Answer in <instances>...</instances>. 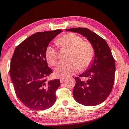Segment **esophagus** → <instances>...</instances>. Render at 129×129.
Wrapping results in <instances>:
<instances>
[{
	"label": "esophagus",
	"mask_w": 129,
	"mask_h": 129,
	"mask_svg": "<svg viewBox=\"0 0 129 129\" xmlns=\"http://www.w3.org/2000/svg\"><path fill=\"white\" fill-rule=\"evenodd\" d=\"M65 80H66V78H64V77H61V78H60V81H61V83H62L63 81Z\"/></svg>",
	"instance_id": "34e87169"
}]
</instances>
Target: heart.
Masks as SVG:
<instances>
[{
    "label": "heart",
    "mask_w": 129,
    "mask_h": 129,
    "mask_svg": "<svg viewBox=\"0 0 129 129\" xmlns=\"http://www.w3.org/2000/svg\"><path fill=\"white\" fill-rule=\"evenodd\" d=\"M56 44L61 48L71 49L68 62H61L55 68L57 76L67 77L75 74L79 68L84 70L90 66L94 58V49L90 42L83 41L79 35L70 33L56 40ZM45 56L48 62L55 66L58 61V50L54 46L48 45Z\"/></svg>",
    "instance_id": "obj_1"
}]
</instances>
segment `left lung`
<instances>
[{"instance_id":"1","label":"left lung","mask_w":129,"mask_h":129,"mask_svg":"<svg viewBox=\"0 0 129 129\" xmlns=\"http://www.w3.org/2000/svg\"><path fill=\"white\" fill-rule=\"evenodd\" d=\"M66 31L77 33L89 40L94 49V58L90 66L79 75L86 78L81 81L75 78L74 98L78 103L95 106L105 101L111 92L114 82L115 65L107 42L95 33L86 28H72Z\"/></svg>"}]
</instances>
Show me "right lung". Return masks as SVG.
<instances>
[{
  "mask_svg": "<svg viewBox=\"0 0 129 129\" xmlns=\"http://www.w3.org/2000/svg\"><path fill=\"white\" fill-rule=\"evenodd\" d=\"M61 30L38 32L24 40L15 49L10 65V76L19 100L35 110L49 108L56 100L59 79L47 80L52 73L45 51Z\"/></svg>",
  "mask_w": 129,
  "mask_h": 129,
  "instance_id": "add662e5",
  "label": "right lung"
}]
</instances>
